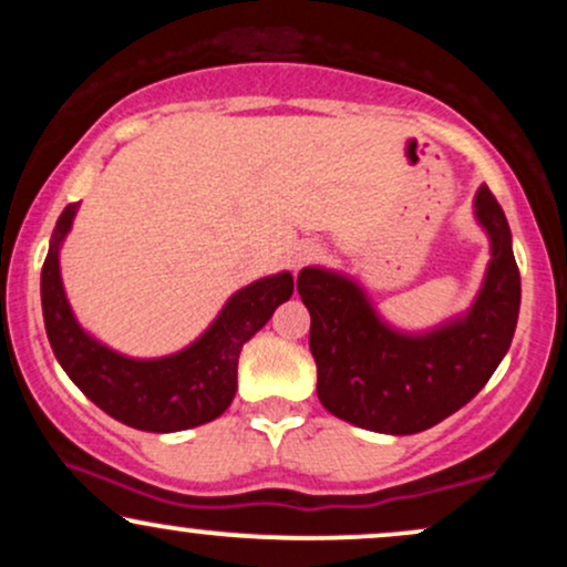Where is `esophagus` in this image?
Wrapping results in <instances>:
<instances>
[{"instance_id":"obj_1","label":"esophagus","mask_w":567,"mask_h":567,"mask_svg":"<svg viewBox=\"0 0 567 567\" xmlns=\"http://www.w3.org/2000/svg\"><path fill=\"white\" fill-rule=\"evenodd\" d=\"M317 258H322V247L320 245H315V243L298 245L296 252H292V269H301V266L317 261Z\"/></svg>"}]
</instances>
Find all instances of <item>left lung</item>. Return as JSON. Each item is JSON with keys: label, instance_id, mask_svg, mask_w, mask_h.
Wrapping results in <instances>:
<instances>
[{"label": "left lung", "instance_id": "obj_1", "mask_svg": "<svg viewBox=\"0 0 567 567\" xmlns=\"http://www.w3.org/2000/svg\"><path fill=\"white\" fill-rule=\"evenodd\" d=\"M477 220L491 237V266L470 315L424 336L396 333L365 292L341 275L303 269L298 292L311 315L317 394L338 419L381 434H415L464 408L509 351L519 315L512 231L487 186Z\"/></svg>", "mask_w": 567, "mask_h": 567}]
</instances>
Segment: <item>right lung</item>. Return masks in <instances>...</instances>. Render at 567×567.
I'll return each mask as SVG.
<instances>
[{
  "label": "right lung",
  "mask_w": 567,
  "mask_h": 567,
  "mask_svg": "<svg viewBox=\"0 0 567 567\" xmlns=\"http://www.w3.org/2000/svg\"><path fill=\"white\" fill-rule=\"evenodd\" d=\"M76 207L80 202L63 207L42 266L44 330L61 368L97 408L141 432H181L218 419L237 392L239 351L292 296V277L282 271L234 292L205 336L178 354L130 360L84 333L69 309L58 247Z\"/></svg>",
  "instance_id": "obj_1"
}]
</instances>
